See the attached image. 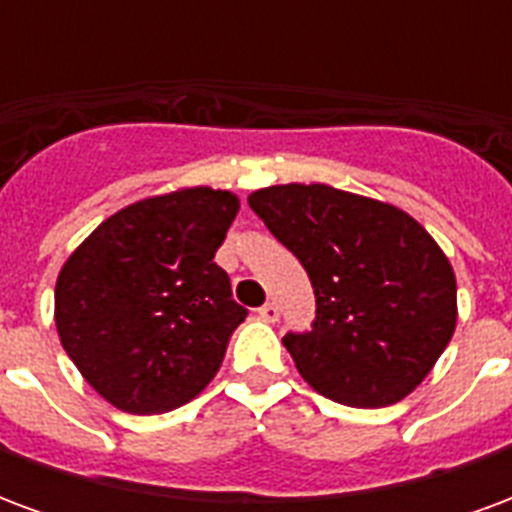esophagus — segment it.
Listing matches in <instances>:
<instances>
[{
	"label": "esophagus",
	"mask_w": 512,
	"mask_h": 512,
	"mask_svg": "<svg viewBox=\"0 0 512 512\" xmlns=\"http://www.w3.org/2000/svg\"><path fill=\"white\" fill-rule=\"evenodd\" d=\"M257 315L263 318L266 323H277L279 321V307L274 304V301H268V304H263L260 310H257Z\"/></svg>",
	"instance_id": "1"
}]
</instances>
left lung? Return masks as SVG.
I'll return each mask as SVG.
<instances>
[{
    "label": "left lung",
    "instance_id": "8db88e82",
    "mask_svg": "<svg viewBox=\"0 0 512 512\" xmlns=\"http://www.w3.org/2000/svg\"><path fill=\"white\" fill-rule=\"evenodd\" d=\"M249 205L315 288L312 332L282 340L301 378L354 408L411 395L458 321L455 271L433 235L397 205L326 183L266 186Z\"/></svg>",
    "mask_w": 512,
    "mask_h": 512
}]
</instances>
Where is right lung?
<instances>
[{
    "label": "right lung",
    "mask_w": 512,
    "mask_h": 512,
    "mask_svg": "<svg viewBox=\"0 0 512 512\" xmlns=\"http://www.w3.org/2000/svg\"><path fill=\"white\" fill-rule=\"evenodd\" d=\"M238 194L186 186L112 213L62 263L57 334L84 381L128 414H164L211 384L246 310L213 263Z\"/></svg>",
    "instance_id": "1"
}]
</instances>
